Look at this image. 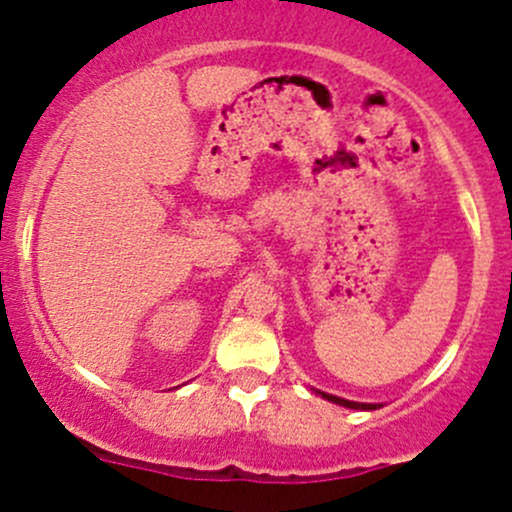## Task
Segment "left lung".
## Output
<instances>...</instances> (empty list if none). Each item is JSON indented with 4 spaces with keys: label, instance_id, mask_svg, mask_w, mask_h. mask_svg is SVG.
Here are the masks:
<instances>
[{
    "label": "left lung",
    "instance_id": "1",
    "mask_svg": "<svg viewBox=\"0 0 512 512\" xmlns=\"http://www.w3.org/2000/svg\"><path fill=\"white\" fill-rule=\"evenodd\" d=\"M321 397H326V400L336 402V405L351 407V410H375V405H363V402H351V400H343V397H336V395H326V392H321Z\"/></svg>",
    "mask_w": 512,
    "mask_h": 512
}]
</instances>
